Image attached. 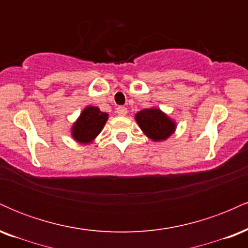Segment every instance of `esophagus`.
I'll list each match as a JSON object with an SVG mask.
<instances>
[{"mask_svg": "<svg viewBox=\"0 0 248 248\" xmlns=\"http://www.w3.org/2000/svg\"><path fill=\"white\" fill-rule=\"evenodd\" d=\"M115 112L118 113V115H120V116H124V115L127 114V108H126V107H124V106H118V107H116Z\"/></svg>", "mask_w": 248, "mask_h": 248, "instance_id": "34e87169", "label": "esophagus"}]
</instances>
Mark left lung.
Instances as JSON below:
<instances>
[{
	"label": "left lung",
	"mask_w": 248,
	"mask_h": 248,
	"mask_svg": "<svg viewBox=\"0 0 248 248\" xmlns=\"http://www.w3.org/2000/svg\"><path fill=\"white\" fill-rule=\"evenodd\" d=\"M135 119L144 134L154 141L166 140L175 130V124L157 108L142 109Z\"/></svg>",
	"instance_id": "8db88e82"
}]
</instances>
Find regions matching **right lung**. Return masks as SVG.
<instances>
[{"label":"right lung","mask_w":248,"mask_h":248,"mask_svg":"<svg viewBox=\"0 0 248 248\" xmlns=\"http://www.w3.org/2000/svg\"><path fill=\"white\" fill-rule=\"evenodd\" d=\"M108 115L96 107H87L82 110L72 129V135L78 142L88 143L101 132Z\"/></svg>","instance_id":"1"}]
</instances>
